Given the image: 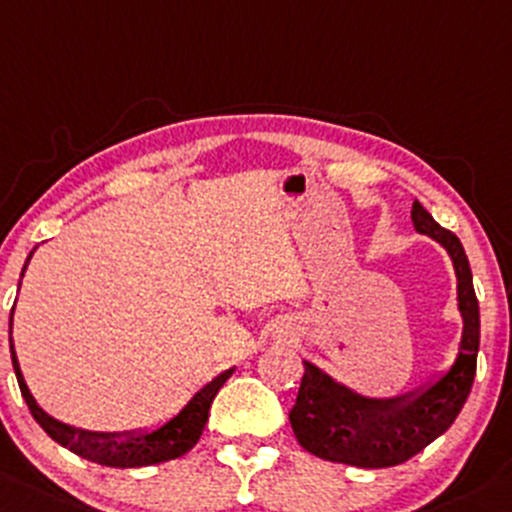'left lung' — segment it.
Returning a JSON list of instances; mask_svg holds the SVG:
<instances>
[{
	"instance_id": "obj_1",
	"label": "left lung",
	"mask_w": 512,
	"mask_h": 512,
	"mask_svg": "<svg viewBox=\"0 0 512 512\" xmlns=\"http://www.w3.org/2000/svg\"><path fill=\"white\" fill-rule=\"evenodd\" d=\"M417 233L429 235L451 255L459 279V309L464 336L456 363L434 385L392 400H370L338 385L324 370L304 360L297 402L289 412L294 437L309 454L358 469H390L441 437L459 417L476 378L481 316L464 245L451 230L441 228L419 201L412 203Z\"/></svg>"
}]
</instances>
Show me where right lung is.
I'll use <instances>...</instances> for the list:
<instances>
[{
  "label": "right lung",
  "mask_w": 512,
  "mask_h": 512,
  "mask_svg": "<svg viewBox=\"0 0 512 512\" xmlns=\"http://www.w3.org/2000/svg\"><path fill=\"white\" fill-rule=\"evenodd\" d=\"M31 255L26 257V265H29ZM24 265V270H26ZM24 277V272H21ZM9 328H12V319H9ZM9 348H12V363L16 380H19L21 397L29 405L31 414H34L36 422L41 424L43 432L48 434L53 441H58L61 446H66L73 454L83 456V459L93 461V464L110 466V469H137V466H154L164 464V461L179 459V456L188 454V451L196 446V441L201 439L203 427L208 422V410L213 405V397L218 395L220 387L225 385V380L233 375V368L220 373L218 378L211 380L201 392L191 397V402L176 414L171 422H166L164 427H159L157 432L147 434H98V432H83V429L68 427V424L58 422V419L48 417L46 412L36 405V400L31 397L29 387L24 383V375L19 370V360H16L12 338H9Z\"/></svg>",
  "instance_id": "right-lung-1"
}]
</instances>
